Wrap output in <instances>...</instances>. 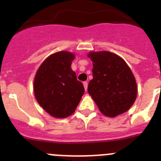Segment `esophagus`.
<instances>
[{
	"mask_svg": "<svg viewBox=\"0 0 161 161\" xmlns=\"http://www.w3.org/2000/svg\"><path fill=\"white\" fill-rule=\"evenodd\" d=\"M83 85H84V88H85V91H86V90H87V89H88V83H87V81H84L83 82Z\"/></svg>",
	"mask_w": 161,
	"mask_h": 161,
	"instance_id": "1",
	"label": "esophagus"
}]
</instances>
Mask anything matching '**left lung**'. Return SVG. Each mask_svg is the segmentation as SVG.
Masks as SVG:
<instances>
[{
	"mask_svg": "<svg viewBox=\"0 0 161 161\" xmlns=\"http://www.w3.org/2000/svg\"><path fill=\"white\" fill-rule=\"evenodd\" d=\"M93 79L88 92L98 109L114 118L127 111L136 102L137 84L130 68L123 58L112 52H90Z\"/></svg>",
	"mask_w": 161,
	"mask_h": 161,
	"instance_id": "8db88e82",
	"label": "left lung"
}]
</instances>
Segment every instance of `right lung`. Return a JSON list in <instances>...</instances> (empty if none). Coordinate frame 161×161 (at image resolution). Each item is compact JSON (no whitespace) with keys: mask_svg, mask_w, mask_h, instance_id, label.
Segmentation results:
<instances>
[{"mask_svg":"<svg viewBox=\"0 0 161 161\" xmlns=\"http://www.w3.org/2000/svg\"><path fill=\"white\" fill-rule=\"evenodd\" d=\"M72 52L62 51L49 55L41 64L34 80L38 103L51 116L64 119L75 112L85 89L71 65Z\"/></svg>","mask_w":161,"mask_h":161,"instance_id":"obj_1","label":"right lung"}]
</instances>
